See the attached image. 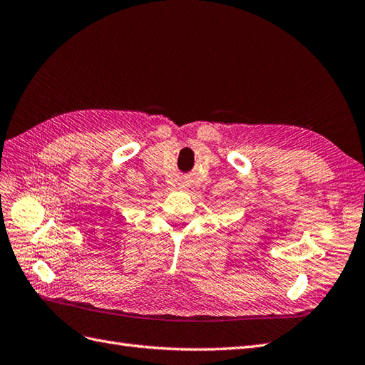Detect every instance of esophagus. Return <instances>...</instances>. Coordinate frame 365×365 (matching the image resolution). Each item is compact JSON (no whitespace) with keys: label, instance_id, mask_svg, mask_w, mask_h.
<instances>
[{"label":"esophagus","instance_id":"1","mask_svg":"<svg viewBox=\"0 0 365 365\" xmlns=\"http://www.w3.org/2000/svg\"><path fill=\"white\" fill-rule=\"evenodd\" d=\"M182 188H185V186H182Z\"/></svg>","mask_w":365,"mask_h":365}]
</instances>
